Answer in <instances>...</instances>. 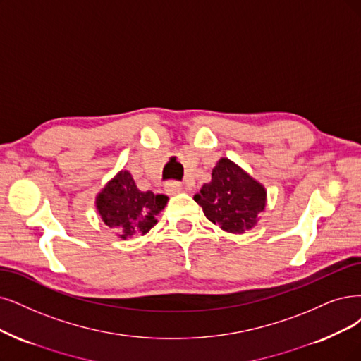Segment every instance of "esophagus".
Here are the masks:
<instances>
[{
    "instance_id": "34e87169",
    "label": "esophagus",
    "mask_w": 361,
    "mask_h": 361,
    "mask_svg": "<svg viewBox=\"0 0 361 361\" xmlns=\"http://www.w3.org/2000/svg\"><path fill=\"white\" fill-rule=\"evenodd\" d=\"M165 192L169 195V196H173L177 193H181L183 192V185L177 181H168L165 184Z\"/></svg>"
}]
</instances>
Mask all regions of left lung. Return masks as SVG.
<instances>
[{"label":"left lung","instance_id":"obj_1","mask_svg":"<svg viewBox=\"0 0 361 361\" xmlns=\"http://www.w3.org/2000/svg\"><path fill=\"white\" fill-rule=\"evenodd\" d=\"M266 189L247 171L221 157L212 168L211 181L204 184L195 201L205 217L229 233H245L257 224V216L266 208Z\"/></svg>","mask_w":361,"mask_h":361}]
</instances>
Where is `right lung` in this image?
Returning a JSON list of instances; mask_svg holds the SVG:
<instances>
[{
    "label": "right lung",
    "mask_w": 361,
    "mask_h": 361,
    "mask_svg": "<svg viewBox=\"0 0 361 361\" xmlns=\"http://www.w3.org/2000/svg\"><path fill=\"white\" fill-rule=\"evenodd\" d=\"M169 197L141 192L128 169L118 171L95 197V207L104 224L120 239L144 236L157 223Z\"/></svg>",
    "instance_id": "1"
}]
</instances>
